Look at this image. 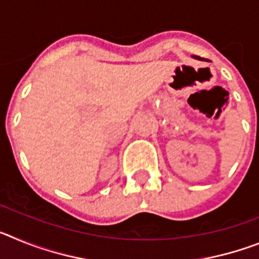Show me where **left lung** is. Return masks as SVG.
<instances>
[{"label": "left lung", "mask_w": 259, "mask_h": 259, "mask_svg": "<svg viewBox=\"0 0 259 259\" xmlns=\"http://www.w3.org/2000/svg\"><path fill=\"white\" fill-rule=\"evenodd\" d=\"M192 57H193V58H194V59H201V58H200V57H197V56H192Z\"/></svg>", "instance_id": "left-lung-1"}]
</instances>
